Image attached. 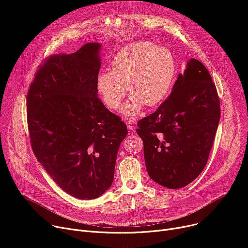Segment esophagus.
Masks as SVG:
<instances>
[{"instance_id":"1","label":"esophagus","mask_w":248,"mask_h":248,"mask_svg":"<svg viewBox=\"0 0 248 248\" xmlns=\"http://www.w3.org/2000/svg\"><path fill=\"white\" fill-rule=\"evenodd\" d=\"M127 130H128V133H129V134H134V132H135V131H134V128H133V126H132L131 124H128V125H127Z\"/></svg>"}]
</instances>
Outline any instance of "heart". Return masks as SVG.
<instances>
[{
    "label": "heart",
    "instance_id": "obj_1",
    "mask_svg": "<svg viewBox=\"0 0 248 248\" xmlns=\"http://www.w3.org/2000/svg\"><path fill=\"white\" fill-rule=\"evenodd\" d=\"M111 72L97 78V88L110 110H117L126 95L130 98L122 114L132 120L148 107L161 103L169 94L175 76L171 53L149 42L131 43L121 49L111 62Z\"/></svg>",
    "mask_w": 248,
    "mask_h": 248
}]
</instances>
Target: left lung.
Instances as JSON below:
<instances>
[{
	"instance_id": "left-lung-1",
	"label": "left lung",
	"mask_w": 248,
	"mask_h": 248,
	"mask_svg": "<svg viewBox=\"0 0 248 248\" xmlns=\"http://www.w3.org/2000/svg\"><path fill=\"white\" fill-rule=\"evenodd\" d=\"M220 116L215 83L205 65L191 59L169 97L137 123L150 178L171 189L192 183L207 164Z\"/></svg>"
}]
</instances>
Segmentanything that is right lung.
Masks as SVG:
<instances>
[{
    "label": "right lung",
    "instance_id": "obj_1",
    "mask_svg": "<svg viewBox=\"0 0 248 248\" xmlns=\"http://www.w3.org/2000/svg\"><path fill=\"white\" fill-rule=\"evenodd\" d=\"M98 43L45 59L26 98L31 148L53 181L78 199H94L113 181L127 134L121 118L97 96Z\"/></svg>",
    "mask_w": 248,
    "mask_h": 248
}]
</instances>
